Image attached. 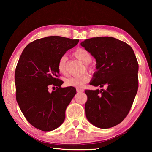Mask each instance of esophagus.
Masks as SVG:
<instances>
[{
  "label": "esophagus",
  "mask_w": 152,
  "mask_h": 152,
  "mask_svg": "<svg viewBox=\"0 0 152 152\" xmlns=\"http://www.w3.org/2000/svg\"><path fill=\"white\" fill-rule=\"evenodd\" d=\"M76 91H77V92H78V93H82V92L84 91V89H82L81 88H79V87H77V88L76 89Z\"/></svg>",
  "instance_id": "34e87169"
}]
</instances>
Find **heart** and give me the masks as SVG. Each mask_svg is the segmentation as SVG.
I'll use <instances>...</instances> for the list:
<instances>
[{"instance_id": "1", "label": "heart", "mask_w": 152, "mask_h": 152, "mask_svg": "<svg viewBox=\"0 0 152 152\" xmlns=\"http://www.w3.org/2000/svg\"><path fill=\"white\" fill-rule=\"evenodd\" d=\"M73 55L79 61L86 65V68L89 72H92L94 70V67L89 64L92 60V55L89 50L84 48H79L75 50L73 53ZM66 60V56H63L59 58L58 63V71L63 75H66L67 72ZM89 79V76L87 75L79 77H70L65 80V85L70 87H81L87 82H88Z\"/></svg>"}]
</instances>
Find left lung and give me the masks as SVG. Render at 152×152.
<instances>
[{"mask_svg": "<svg viewBox=\"0 0 152 152\" xmlns=\"http://www.w3.org/2000/svg\"><path fill=\"white\" fill-rule=\"evenodd\" d=\"M81 45L96 60L97 71L90 83L104 90H86V117L108 129L120 124L129 112L138 89V63L129 45L111 37L86 39Z\"/></svg>", "mask_w": 152, "mask_h": 152, "instance_id": "8db88e82", "label": "left lung"}]
</instances>
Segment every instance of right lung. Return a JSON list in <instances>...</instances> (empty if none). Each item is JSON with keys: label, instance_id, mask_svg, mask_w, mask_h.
<instances>
[{"label": "right lung", "instance_id": "right-lung-1", "mask_svg": "<svg viewBox=\"0 0 152 152\" xmlns=\"http://www.w3.org/2000/svg\"><path fill=\"white\" fill-rule=\"evenodd\" d=\"M79 42L50 36L30 42L21 53L15 75L16 98L27 121L38 129L53 131L65 121L66 108L76 89L61 87L58 63ZM50 85L56 86V91L49 93Z\"/></svg>", "mask_w": 152, "mask_h": 152}]
</instances>
